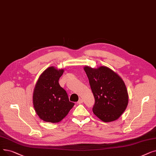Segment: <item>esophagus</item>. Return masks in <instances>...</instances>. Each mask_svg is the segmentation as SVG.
<instances>
[{
    "label": "esophagus",
    "instance_id": "esophagus-1",
    "mask_svg": "<svg viewBox=\"0 0 156 156\" xmlns=\"http://www.w3.org/2000/svg\"><path fill=\"white\" fill-rule=\"evenodd\" d=\"M82 103H83V99H80L78 100V102H77V104L80 105V104H82Z\"/></svg>",
    "mask_w": 156,
    "mask_h": 156
}]
</instances>
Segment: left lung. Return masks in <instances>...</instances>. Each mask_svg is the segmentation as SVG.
<instances>
[{
  "instance_id": "1",
  "label": "left lung",
  "mask_w": 156,
  "mask_h": 156,
  "mask_svg": "<svg viewBox=\"0 0 156 156\" xmlns=\"http://www.w3.org/2000/svg\"><path fill=\"white\" fill-rule=\"evenodd\" d=\"M83 69L95 98L93 113L105 122L117 120L128 105V93L124 81L106 66L97 69L85 66Z\"/></svg>"
}]
</instances>
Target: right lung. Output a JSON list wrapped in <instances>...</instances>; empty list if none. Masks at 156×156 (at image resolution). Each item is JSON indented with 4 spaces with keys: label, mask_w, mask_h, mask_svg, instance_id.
I'll return each mask as SVG.
<instances>
[{
    "label": "right lung",
    "mask_w": 156,
    "mask_h": 156,
    "mask_svg": "<svg viewBox=\"0 0 156 156\" xmlns=\"http://www.w3.org/2000/svg\"><path fill=\"white\" fill-rule=\"evenodd\" d=\"M64 69L49 67L41 74L33 92V105L39 117L48 122L61 121L74 105L58 80Z\"/></svg>",
    "instance_id": "1"
}]
</instances>
